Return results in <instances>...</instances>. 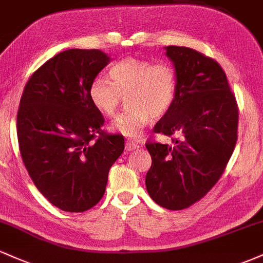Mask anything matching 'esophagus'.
I'll use <instances>...</instances> for the list:
<instances>
[{"label": "esophagus", "instance_id": "esophagus-1", "mask_svg": "<svg viewBox=\"0 0 263 263\" xmlns=\"http://www.w3.org/2000/svg\"><path fill=\"white\" fill-rule=\"evenodd\" d=\"M137 148H140V144L135 143L134 141L126 142V149H127V151H134V149H137Z\"/></svg>", "mask_w": 263, "mask_h": 263}]
</instances>
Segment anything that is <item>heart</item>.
<instances>
[{"mask_svg": "<svg viewBox=\"0 0 263 263\" xmlns=\"http://www.w3.org/2000/svg\"><path fill=\"white\" fill-rule=\"evenodd\" d=\"M111 81L96 78L89 89L90 100L106 117H114L127 100V110L114 122V128L137 140L151 120L161 119L173 106L178 75L168 63L128 57L110 69Z\"/></svg>", "mask_w": 263, "mask_h": 263, "instance_id": "b5f03b06", "label": "heart"}]
</instances>
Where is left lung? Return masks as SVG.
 <instances>
[{"label": "left lung", "mask_w": 263, "mask_h": 263, "mask_svg": "<svg viewBox=\"0 0 263 263\" xmlns=\"http://www.w3.org/2000/svg\"><path fill=\"white\" fill-rule=\"evenodd\" d=\"M178 75L173 106L153 132L173 144L148 141L152 165L146 188L170 210L189 208L215 185L237 141L238 108L225 71L216 60L186 47H165Z\"/></svg>", "instance_id": "1"}]
</instances>
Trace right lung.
Listing matches in <instances>:
<instances>
[{
  "label": "right lung",
  "instance_id": "add662e5",
  "mask_svg": "<svg viewBox=\"0 0 263 263\" xmlns=\"http://www.w3.org/2000/svg\"><path fill=\"white\" fill-rule=\"evenodd\" d=\"M110 63L99 49L57 54L27 81L17 114L22 161L37 189L54 206L81 213L104 197L108 171L121 156V135L101 127L90 85Z\"/></svg>",
  "mask_w": 263,
  "mask_h": 263
}]
</instances>
